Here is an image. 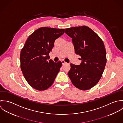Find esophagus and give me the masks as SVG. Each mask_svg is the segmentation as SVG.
Here are the masks:
<instances>
[{
	"label": "esophagus",
	"mask_w": 123,
	"mask_h": 123,
	"mask_svg": "<svg viewBox=\"0 0 123 123\" xmlns=\"http://www.w3.org/2000/svg\"><path fill=\"white\" fill-rule=\"evenodd\" d=\"M61 62H62V65H64V64H66V63H66L65 61H64V60H62V61H61Z\"/></svg>",
	"instance_id": "esophagus-1"
}]
</instances>
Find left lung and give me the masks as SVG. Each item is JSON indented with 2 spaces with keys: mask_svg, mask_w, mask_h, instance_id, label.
<instances>
[{
  "mask_svg": "<svg viewBox=\"0 0 123 123\" xmlns=\"http://www.w3.org/2000/svg\"><path fill=\"white\" fill-rule=\"evenodd\" d=\"M65 33L72 38L75 53L82 60L79 65L70 64L68 75L76 88L90 89L97 84L105 69L106 53L104 44L97 34L86 25L66 28Z\"/></svg>",
  "mask_w": 123,
  "mask_h": 123,
  "instance_id": "obj_1",
  "label": "left lung"
}]
</instances>
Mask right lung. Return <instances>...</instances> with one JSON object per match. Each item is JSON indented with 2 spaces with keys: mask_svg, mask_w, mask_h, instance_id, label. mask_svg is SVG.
<instances>
[{
  "mask_svg": "<svg viewBox=\"0 0 123 123\" xmlns=\"http://www.w3.org/2000/svg\"><path fill=\"white\" fill-rule=\"evenodd\" d=\"M65 29L43 27L35 30L27 39L20 55V68L26 81L33 88L42 91L53 84L62 62L50 59L49 53L55 41Z\"/></svg>",
  "mask_w": 123,
  "mask_h": 123,
  "instance_id": "right-lung-1",
  "label": "right lung"
}]
</instances>
